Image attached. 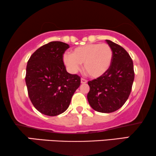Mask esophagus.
Wrapping results in <instances>:
<instances>
[{
  "mask_svg": "<svg viewBox=\"0 0 156 156\" xmlns=\"http://www.w3.org/2000/svg\"><path fill=\"white\" fill-rule=\"evenodd\" d=\"M87 82V81L85 80V79H83V78L81 79V83L82 84H86Z\"/></svg>",
  "mask_w": 156,
  "mask_h": 156,
  "instance_id": "34e87169",
  "label": "esophagus"
}]
</instances>
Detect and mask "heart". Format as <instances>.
Instances as JSON below:
<instances>
[{"instance_id":"obj_1","label":"heart","mask_w":156,"mask_h":156,"mask_svg":"<svg viewBox=\"0 0 156 156\" xmlns=\"http://www.w3.org/2000/svg\"><path fill=\"white\" fill-rule=\"evenodd\" d=\"M113 51L106 43H91L76 48L72 54L63 55V61L72 73H75L84 63V70L92 78H98L110 69Z\"/></svg>"}]
</instances>
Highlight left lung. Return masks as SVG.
Returning a JSON list of instances; mask_svg holds the SVG:
<instances>
[{
	"label": "left lung",
	"mask_w": 156,
	"mask_h": 156,
	"mask_svg": "<svg viewBox=\"0 0 156 156\" xmlns=\"http://www.w3.org/2000/svg\"><path fill=\"white\" fill-rule=\"evenodd\" d=\"M113 51L112 63L101 77L88 82L87 100L94 110L114 112L122 107L131 93L134 79L133 61L122 46L106 40Z\"/></svg>",
	"instance_id": "1"
}]
</instances>
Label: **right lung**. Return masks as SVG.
<instances>
[{
    "mask_svg": "<svg viewBox=\"0 0 156 156\" xmlns=\"http://www.w3.org/2000/svg\"><path fill=\"white\" fill-rule=\"evenodd\" d=\"M68 44L53 41L34 52L26 69L28 95L32 105L43 114L55 116L68 108L80 76L66 72L63 55Z\"/></svg>",
    "mask_w": 156,
    "mask_h": 156,
    "instance_id": "add662e5",
    "label": "right lung"
}]
</instances>
